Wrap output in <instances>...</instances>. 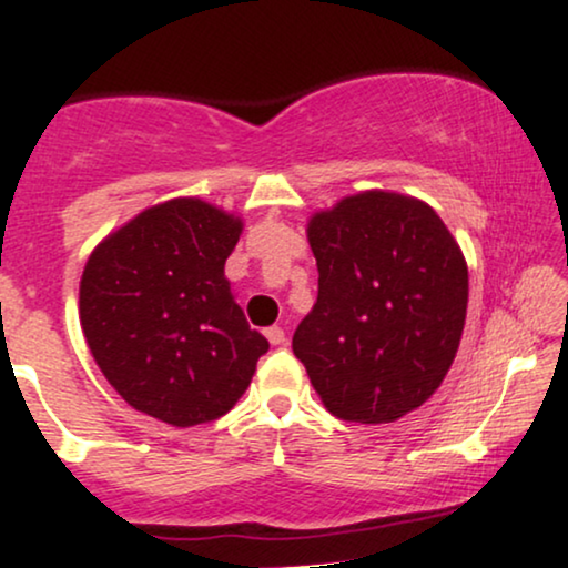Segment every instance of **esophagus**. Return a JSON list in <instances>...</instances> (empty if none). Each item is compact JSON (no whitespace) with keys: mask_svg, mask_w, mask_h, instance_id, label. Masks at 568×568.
<instances>
[{"mask_svg":"<svg viewBox=\"0 0 568 568\" xmlns=\"http://www.w3.org/2000/svg\"><path fill=\"white\" fill-rule=\"evenodd\" d=\"M265 337H268L271 345H282L284 339H286L282 326H268V329H265Z\"/></svg>","mask_w":568,"mask_h":568,"instance_id":"esophagus-1","label":"esophagus"}]
</instances>
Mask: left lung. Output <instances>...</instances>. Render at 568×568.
I'll return each mask as SVG.
<instances>
[{
    "mask_svg": "<svg viewBox=\"0 0 568 568\" xmlns=\"http://www.w3.org/2000/svg\"><path fill=\"white\" fill-rule=\"evenodd\" d=\"M318 297L292 337L326 409L364 425L423 406L455 362L468 265L436 210L388 191L316 212Z\"/></svg>",
    "mask_w": 568,
    "mask_h": 568,
    "instance_id": "8db88e82",
    "label": "left lung"
}]
</instances>
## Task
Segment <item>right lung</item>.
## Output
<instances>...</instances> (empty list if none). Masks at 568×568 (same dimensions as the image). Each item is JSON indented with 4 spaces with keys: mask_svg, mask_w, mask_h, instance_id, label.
Here are the masks:
<instances>
[{
    "mask_svg": "<svg viewBox=\"0 0 568 568\" xmlns=\"http://www.w3.org/2000/svg\"><path fill=\"white\" fill-rule=\"evenodd\" d=\"M242 220L172 199L113 231L87 260L79 318L100 372L132 409L175 428L212 423L250 388L268 339L231 295Z\"/></svg>",
    "mask_w": 568,
    "mask_h": 568,
    "instance_id": "right-lung-1",
    "label": "right lung"
}]
</instances>
